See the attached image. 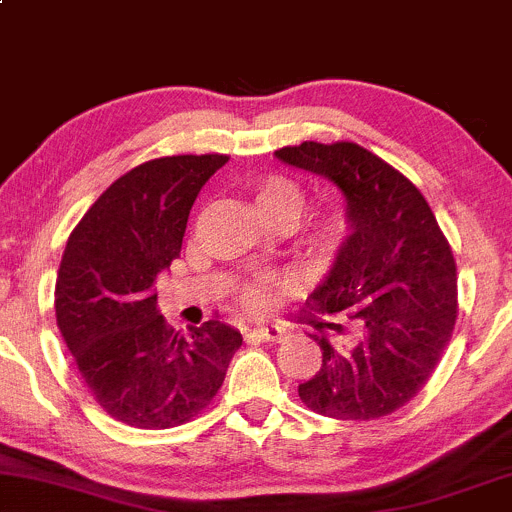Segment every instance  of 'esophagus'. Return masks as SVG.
I'll use <instances>...</instances> for the list:
<instances>
[{
  "label": "esophagus",
  "mask_w": 512,
  "mask_h": 512,
  "mask_svg": "<svg viewBox=\"0 0 512 512\" xmlns=\"http://www.w3.org/2000/svg\"><path fill=\"white\" fill-rule=\"evenodd\" d=\"M254 334L258 339H263V342H280L288 332H285V327H280V324H256Z\"/></svg>",
  "instance_id": "34e87169"
}]
</instances>
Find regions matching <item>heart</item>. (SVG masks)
I'll list each match as a JSON object with an SVG mask.
<instances>
[{
    "mask_svg": "<svg viewBox=\"0 0 512 512\" xmlns=\"http://www.w3.org/2000/svg\"><path fill=\"white\" fill-rule=\"evenodd\" d=\"M256 210L268 224H283L290 227L300 219L305 210V192L300 183H295L288 175H268L258 180L254 188ZM346 234V217L342 212H324L322 217L312 219L302 232V244L310 254H327L332 251ZM246 305L258 307L266 302V285L254 283L244 293Z\"/></svg>",
    "mask_w": 512,
    "mask_h": 512,
    "instance_id": "heart-1",
    "label": "heart"
}]
</instances>
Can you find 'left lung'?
<instances>
[{"label": "left lung", "instance_id": "left-lung-1", "mask_svg": "<svg viewBox=\"0 0 512 512\" xmlns=\"http://www.w3.org/2000/svg\"><path fill=\"white\" fill-rule=\"evenodd\" d=\"M288 166L324 175L346 205L349 236L307 305L349 324L322 349L300 400L334 420H376L403 408L430 381L454 332L456 263L422 192L359 144L285 146ZM342 332V324L315 320Z\"/></svg>", "mask_w": 512, "mask_h": 512}]
</instances>
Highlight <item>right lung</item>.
<instances>
[{"instance_id":"right-lung-1","label":"right lung","mask_w":512,"mask_h":512,"mask_svg":"<svg viewBox=\"0 0 512 512\" xmlns=\"http://www.w3.org/2000/svg\"><path fill=\"white\" fill-rule=\"evenodd\" d=\"M227 156H166L114 180L70 234L56 320L104 412L139 430L190 422L222 388L239 329L210 320L188 334L158 312L153 283L180 256L192 202Z\"/></svg>"}]
</instances>
